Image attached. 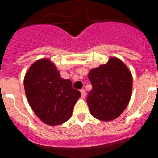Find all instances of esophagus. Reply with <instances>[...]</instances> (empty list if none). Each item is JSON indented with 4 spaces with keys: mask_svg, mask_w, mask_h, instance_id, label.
<instances>
[{
    "mask_svg": "<svg viewBox=\"0 0 158 158\" xmlns=\"http://www.w3.org/2000/svg\"><path fill=\"white\" fill-rule=\"evenodd\" d=\"M81 97L85 98V96L86 95L85 90V89H81Z\"/></svg>",
    "mask_w": 158,
    "mask_h": 158,
    "instance_id": "1",
    "label": "esophagus"
}]
</instances>
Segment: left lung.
Masks as SVG:
<instances>
[{"instance_id":"8db88e82","label":"left lung","mask_w":158,"mask_h":158,"mask_svg":"<svg viewBox=\"0 0 158 158\" xmlns=\"http://www.w3.org/2000/svg\"><path fill=\"white\" fill-rule=\"evenodd\" d=\"M93 89L87 96L92 115L102 121L118 118L125 110L132 92V76L125 64L111 58L89 73Z\"/></svg>"}]
</instances>
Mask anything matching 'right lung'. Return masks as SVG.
<instances>
[{"label":"right lung","instance_id":"add662e5","mask_svg":"<svg viewBox=\"0 0 158 158\" xmlns=\"http://www.w3.org/2000/svg\"><path fill=\"white\" fill-rule=\"evenodd\" d=\"M24 89L31 107L47 125L66 122L81 93L73 88L72 81L60 77L56 67L48 59H40L25 75Z\"/></svg>","mask_w":158,"mask_h":158}]
</instances>
